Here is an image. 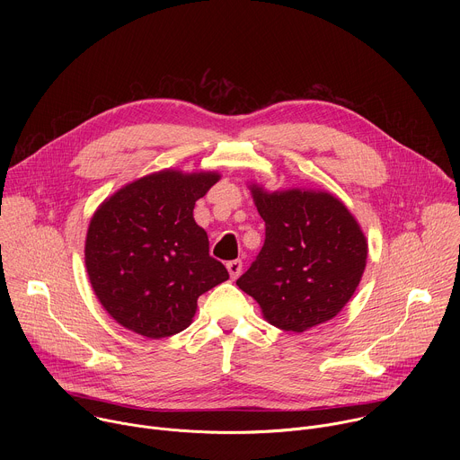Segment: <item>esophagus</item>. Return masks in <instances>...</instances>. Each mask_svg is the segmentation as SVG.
Returning a JSON list of instances; mask_svg holds the SVG:
<instances>
[{
	"instance_id": "34e87169",
	"label": "esophagus",
	"mask_w": 460,
	"mask_h": 460,
	"mask_svg": "<svg viewBox=\"0 0 460 460\" xmlns=\"http://www.w3.org/2000/svg\"><path fill=\"white\" fill-rule=\"evenodd\" d=\"M227 271H229V275H231V279H238L240 277V273H242V260H231V261H227Z\"/></svg>"
}]
</instances>
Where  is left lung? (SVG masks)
<instances>
[{
	"mask_svg": "<svg viewBox=\"0 0 460 460\" xmlns=\"http://www.w3.org/2000/svg\"><path fill=\"white\" fill-rule=\"evenodd\" d=\"M249 189L266 240L236 286L284 332L304 333L332 320L366 270L367 240L355 217L323 190Z\"/></svg>",
	"mask_w": 460,
	"mask_h": 460,
	"instance_id": "obj_1",
	"label": "left lung"
}]
</instances>
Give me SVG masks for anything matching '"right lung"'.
<instances>
[{
  "label": "right lung",
  "mask_w": 460,
  "mask_h": 460,
  "mask_svg": "<svg viewBox=\"0 0 460 460\" xmlns=\"http://www.w3.org/2000/svg\"><path fill=\"white\" fill-rule=\"evenodd\" d=\"M218 172L165 169L116 190L94 213L85 266L105 311L125 330L165 339L192 322L199 296L229 279L209 254L194 204Z\"/></svg>",
  "instance_id": "1"
}]
</instances>
